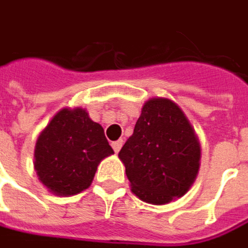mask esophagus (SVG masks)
<instances>
[{
  "mask_svg": "<svg viewBox=\"0 0 248 248\" xmlns=\"http://www.w3.org/2000/svg\"><path fill=\"white\" fill-rule=\"evenodd\" d=\"M111 145H112V148H114V151H115V154H118V152L121 151V148H122V145H124V141L116 140V141H114Z\"/></svg>",
  "mask_w": 248,
  "mask_h": 248,
  "instance_id": "esophagus-1",
  "label": "esophagus"
}]
</instances>
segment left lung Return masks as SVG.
I'll return each mask as SVG.
<instances>
[{
	"instance_id": "1",
	"label": "left lung",
	"mask_w": 248,
	"mask_h": 248,
	"mask_svg": "<svg viewBox=\"0 0 248 248\" xmlns=\"http://www.w3.org/2000/svg\"><path fill=\"white\" fill-rule=\"evenodd\" d=\"M201 155V141L189 119L167 97L144 103L134 132L118 154L132 192L156 206L189 191L199 173Z\"/></svg>"
}]
</instances>
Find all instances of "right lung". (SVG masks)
<instances>
[{
  "mask_svg": "<svg viewBox=\"0 0 248 248\" xmlns=\"http://www.w3.org/2000/svg\"><path fill=\"white\" fill-rule=\"evenodd\" d=\"M114 154L103 126L82 107H65L39 133L34 150L38 180L56 196L88 189L97 166Z\"/></svg>",
  "mask_w": 248,
  "mask_h": 248,
  "instance_id": "1",
  "label": "right lung"
}]
</instances>
